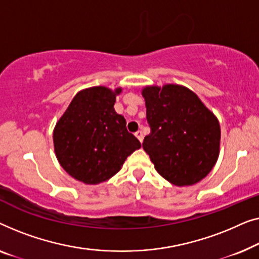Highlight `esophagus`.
<instances>
[{
    "label": "esophagus",
    "instance_id": "obj_1",
    "mask_svg": "<svg viewBox=\"0 0 259 259\" xmlns=\"http://www.w3.org/2000/svg\"><path fill=\"white\" fill-rule=\"evenodd\" d=\"M135 136H136V137L138 138V141H140V142L143 141V133H142L141 130L136 131V133H135Z\"/></svg>",
    "mask_w": 259,
    "mask_h": 259
}]
</instances>
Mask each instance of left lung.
Masks as SVG:
<instances>
[{
  "mask_svg": "<svg viewBox=\"0 0 259 259\" xmlns=\"http://www.w3.org/2000/svg\"><path fill=\"white\" fill-rule=\"evenodd\" d=\"M142 95L150 126L143 149L155 169L178 187L202 181L220 154L217 118L197 95L184 87H147Z\"/></svg>",
  "mask_w": 259,
  "mask_h": 259,
  "instance_id": "obj_1",
  "label": "left lung"
}]
</instances>
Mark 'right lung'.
Segmentation results:
<instances>
[{"mask_svg": "<svg viewBox=\"0 0 259 259\" xmlns=\"http://www.w3.org/2000/svg\"><path fill=\"white\" fill-rule=\"evenodd\" d=\"M105 87L79 92L54 130V147L62 167L85 184H98L121 170L129 155L141 148L115 111L116 95Z\"/></svg>", "mask_w": 259, "mask_h": 259, "instance_id": "add662e5", "label": "right lung"}]
</instances>
